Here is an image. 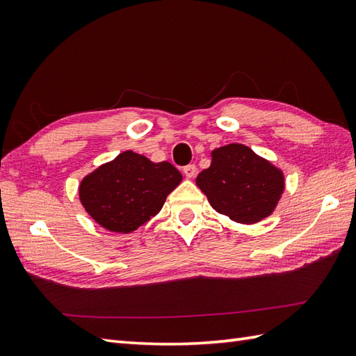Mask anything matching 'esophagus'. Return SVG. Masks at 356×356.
I'll return each instance as SVG.
<instances>
[{"label": "esophagus", "mask_w": 356, "mask_h": 356, "mask_svg": "<svg viewBox=\"0 0 356 356\" xmlns=\"http://www.w3.org/2000/svg\"><path fill=\"white\" fill-rule=\"evenodd\" d=\"M195 172H197V168H195V165H186L184 168V174L188 179H193L195 177Z\"/></svg>", "instance_id": "34e87169"}]
</instances>
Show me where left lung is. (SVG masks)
<instances>
[{
	"label": "left lung",
	"instance_id": "8db88e82",
	"mask_svg": "<svg viewBox=\"0 0 356 356\" xmlns=\"http://www.w3.org/2000/svg\"><path fill=\"white\" fill-rule=\"evenodd\" d=\"M195 184L217 213L252 225L274 213L284 191V174L243 143H229L211 151L209 168Z\"/></svg>",
	"mask_w": 356,
	"mask_h": 356
}]
</instances>
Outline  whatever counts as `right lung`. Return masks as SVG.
Segmentation results:
<instances>
[{
    "label": "right lung",
    "instance_id": "1",
    "mask_svg": "<svg viewBox=\"0 0 356 356\" xmlns=\"http://www.w3.org/2000/svg\"><path fill=\"white\" fill-rule=\"evenodd\" d=\"M182 182L170 162H151L128 149L81 180L79 200L88 216L111 232L130 234L162 209Z\"/></svg>",
    "mask_w": 356,
    "mask_h": 356
}]
</instances>
